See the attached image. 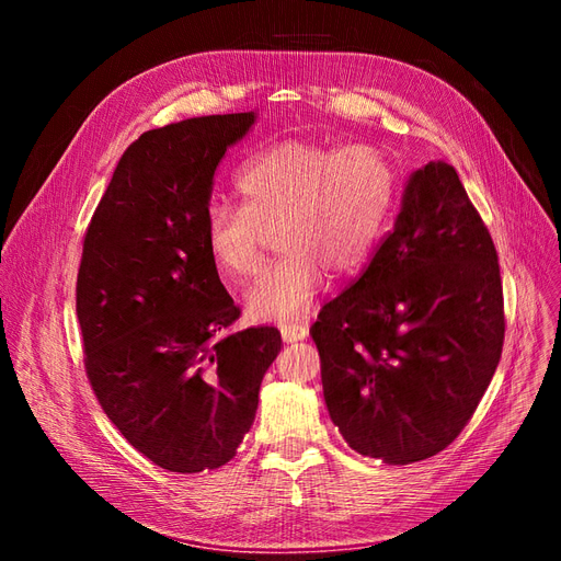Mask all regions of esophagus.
<instances>
[{
	"instance_id": "esophagus-1",
	"label": "esophagus",
	"mask_w": 561,
	"mask_h": 561,
	"mask_svg": "<svg viewBox=\"0 0 561 561\" xmlns=\"http://www.w3.org/2000/svg\"><path fill=\"white\" fill-rule=\"evenodd\" d=\"M307 335H310V331L302 323H286V327H282L284 342H302Z\"/></svg>"
}]
</instances>
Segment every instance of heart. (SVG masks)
Masks as SVG:
<instances>
[{"label": "heart", "mask_w": 561, "mask_h": 561, "mask_svg": "<svg viewBox=\"0 0 561 561\" xmlns=\"http://www.w3.org/2000/svg\"><path fill=\"white\" fill-rule=\"evenodd\" d=\"M242 205L211 203L205 216L209 256L230 277L254 275L265 230L279 226L284 256L247 286L244 307L259 321L302 317L327 270L352 275L366 265L399 203V174L370 144L279 141L238 176Z\"/></svg>", "instance_id": "1"}]
</instances>
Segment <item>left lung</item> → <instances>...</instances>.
I'll return each mask as SVG.
<instances>
[{"mask_svg": "<svg viewBox=\"0 0 561 561\" xmlns=\"http://www.w3.org/2000/svg\"><path fill=\"white\" fill-rule=\"evenodd\" d=\"M503 331L490 230L457 170L431 160L410 174L364 275L310 329L333 424L358 455L385 463L438 455L490 387Z\"/></svg>", "mask_w": 561, "mask_h": 561, "instance_id": "1", "label": "left lung"}]
</instances>
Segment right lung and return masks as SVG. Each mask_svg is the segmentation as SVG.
I'll return each mask as SVG.
<instances>
[{
	"instance_id": "add662e5",
	"label": "right lung",
	"mask_w": 561,
	"mask_h": 561,
	"mask_svg": "<svg viewBox=\"0 0 561 561\" xmlns=\"http://www.w3.org/2000/svg\"><path fill=\"white\" fill-rule=\"evenodd\" d=\"M256 112L144 133L90 219L77 279L85 373L102 410L172 473L228 463L254 424L273 327L230 331L240 310L205 240L214 172Z\"/></svg>"
}]
</instances>
